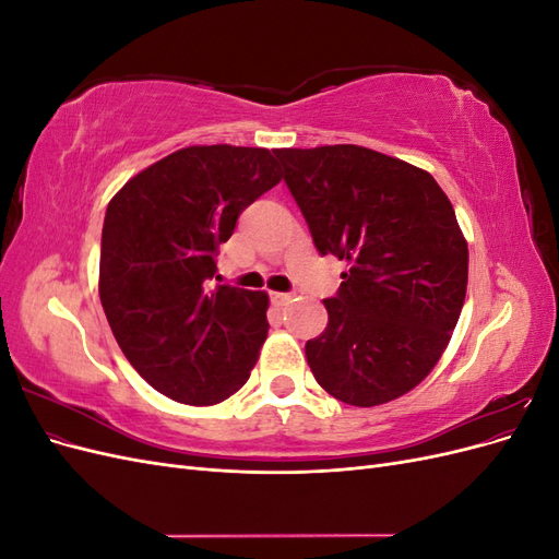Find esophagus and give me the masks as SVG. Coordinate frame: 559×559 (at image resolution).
<instances>
[{
  "mask_svg": "<svg viewBox=\"0 0 559 559\" xmlns=\"http://www.w3.org/2000/svg\"><path fill=\"white\" fill-rule=\"evenodd\" d=\"M294 298L292 292H270V300L275 302V306H284V302H289Z\"/></svg>",
  "mask_w": 559,
  "mask_h": 559,
  "instance_id": "1",
  "label": "esophagus"
}]
</instances>
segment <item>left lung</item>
<instances>
[{
	"label": "left lung",
	"instance_id": "1",
	"mask_svg": "<svg viewBox=\"0 0 559 559\" xmlns=\"http://www.w3.org/2000/svg\"><path fill=\"white\" fill-rule=\"evenodd\" d=\"M321 257L349 263L326 298L329 324L306 343L314 380L370 408L425 380L460 319L468 247L452 202L419 167L335 144L275 148Z\"/></svg>",
	"mask_w": 559,
	"mask_h": 559
}]
</instances>
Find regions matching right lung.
Here are the masks:
<instances>
[{
    "instance_id": "obj_1",
    "label": "right lung",
    "mask_w": 559,
    "mask_h": 559,
    "mask_svg": "<svg viewBox=\"0 0 559 559\" xmlns=\"http://www.w3.org/2000/svg\"><path fill=\"white\" fill-rule=\"evenodd\" d=\"M267 148L186 146L148 165L105 214L99 300L132 368L167 399L214 405L249 380L267 294L218 284V245L280 183Z\"/></svg>"
}]
</instances>
